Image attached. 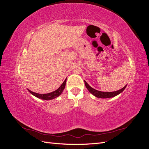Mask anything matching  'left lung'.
I'll return each mask as SVG.
<instances>
[{
	"label": "left lung",
	"mask_w": 149,
	"mask_h": 149,
	"mask_svg": "<svg viewBox=\"0 0 149 149\" xmlns=\"http://www.w3.org/2000/svg\"><path fill=\"white\" fill-rule=\"evenodd\" d=\"M84 83H85L86 87L87 88L88 91L90 93L93 94L94 96H95L96 97H100V98H109V97H114L117 95H118V94H120V93L123 92L126 87V86H125L123 88L118 90V91H114V92H102V91H97V90H96L94 88H91L86 82L85 81H84Z\"/></svg>",
	"instance_id": "left-lung-1"
}]
</instances>
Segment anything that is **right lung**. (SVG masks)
Wrapping results in <instances>:
<instances>
[{
  "label": "right lung",
  "mask_w": 149,
  "mask_h": 149,
  "mask_svg": "<svg viewBox=\"0 0 149 149\" xmlns=\"http://www.w3.org/2000/svg\"><path fill=\"white\" fill-rule=\"evenodd\" d=\"M66 79L64 81V82L62 83V84L60 86V88L57 89L56 90H55V91L49 93L48 94H38V93H36L34 92L31 91L30 90L28 89V91L31 94H33V96H36L38 98L42 99V100H53L54 98H56L58 96H59L60 94L62 93L63 91L65 88V85H66Z\"/></svg>",
  "instance_id": "add662e5"
}]
</instances>
